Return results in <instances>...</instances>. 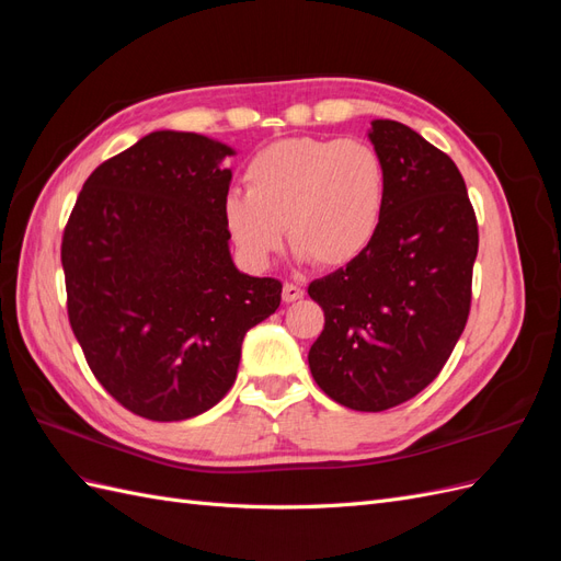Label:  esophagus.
<instances>
[{
  "mask_svg": "<svg viewBox=\"0 0 561 561\" xmlns=\"http://www.w3.org/2000/svg\"><path fill=\"white\" fill-rule=\"evenodd\" d=\"M304 297V290L299 285H295V283H285L283 285V301L285 304H290V301H297V299H301Z\"/></svg>",
  "mask_w": 561,
  "mask_h": 561,
  "instance_id": "obj_1",
  "label": "esophagus"
}]
</instances>
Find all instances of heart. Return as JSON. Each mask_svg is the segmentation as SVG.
Here are the masks:
<instances>
[{"mask_svg":"<svg viewBox=\"0 0 561 561\" xmlns=\"http://www.w3.org/2000/svg\"><path fill=\"white\" fill-rule=\"evenodd\" d=\"M245 194L225 201V225L250 264L290 243L325 268L355 262L375 243L388 198L379 151L353 138H290L264 147L245 168Z\"/></svg>","mask_w":561,"mask_h":561,"instance_id":"1","label":"heart"}]
</instances>
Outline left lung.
<instances>
[{
  "mask_svg": "<svg viewBox=\"0 0 561 561\" xmlns=\"http://www.w3.org/2000/svg\"><path fill=\"white\" fill-rule=\"evenodd\" d=\"M388 171L383 222L358 260L316 278L325 328L309 351L322 393L355 412L419 396L461 336L478 257V217L456 163L416 130L371 122Z\"/></svg>",
  "mask_w": 561,
  "mask_h": 561,
  "instance_id": "obj_1",
  "label": "left lung"
}]
</instances>
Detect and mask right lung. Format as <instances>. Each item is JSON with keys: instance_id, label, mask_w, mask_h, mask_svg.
Segmentation results:
<instances>
[{"instance_id": "obj_1", "label": "right lung", "mask_w": 561, "mask_h": 561, "mask_svg": "<svg viewBox=\"0 0 561 561\" xmlns=\"http://www.w3.org/2000/svg\"><path fill=\"white\" fill-rule=\"evenodd\" d=\"M231 147L157 130L83 182L62 231L67 318L93 377L128 412L182 421L236 381L250 328L280 307L278 278L233 266Z\"/></svg>"}]
</instances>
